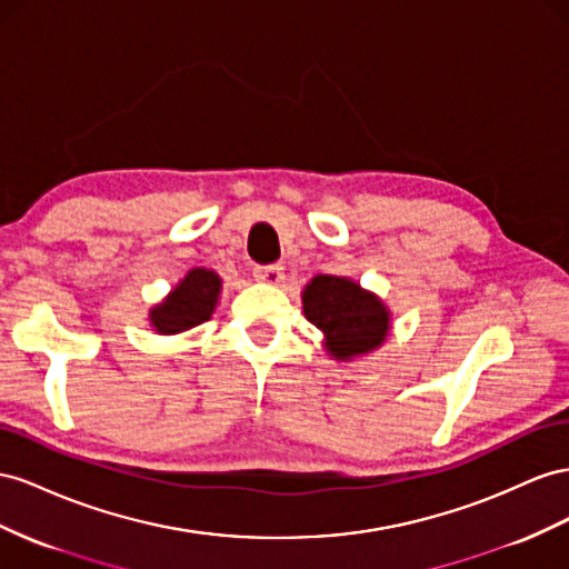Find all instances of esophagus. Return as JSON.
Masks as SVG:
<instances>
[{"label": "esophagus", "instance_id": "34e87169", "mask_svg": "<svg viewBox=\"0 0 569 569\" xmlns=\"http://www.w3.org/2000/svg\"><path fill=\"white\" fill-rule=\"evenodd\" d=\"M253 278H256L258 282H263V284L278 287V284H282V280H284V268H282V266H258V268L253 270Z\"/></svg>", "mask_w": 569, "mask_h": 569}]
</instances>
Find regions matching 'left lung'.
I'll use <instances>...</instances> for the list:
<instances>
[{
    "mask_svg": "<svg viewBox=\"0 0 569 569\" xmlns=\"http://www.w3.org/2000/svg\"><path fill=\"white\" fill-rule=\"evenodd\" d=\"M303 316L322 332L335 361H355L386 345L392 313L378 295L340 274H316L301 291Z\"/></svg>",
    "mask_w": 569,
    "mask_h": 569,
    "instance_id": "obj_1",
    "label": "left lung"
}]
</instances>
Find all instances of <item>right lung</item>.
Returning <instances> with one entry per match:
<instances>
[{
	"label": "right lung",
	"mask_w": 569,
	"mask_h": 569,
	"mask_svg": "<svg viewBox=\"0 0 569 569\" xmlns=\"http://www.w3.org/2000/svg\"><path fill=\"white\" fill-rule=\"evenodd\" d=\"M222 278L214 270L193 268L148 311L150 328L158 335H179L210 320L220 303Z\"/></svg>",
	"instance_id": "right-lung-1"
}]
</instances>
